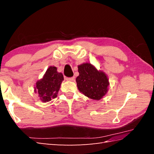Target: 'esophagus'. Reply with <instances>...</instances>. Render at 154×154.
Masks as SVG:
<instances>
[{
    "label": "esophagus",
    "mask_w": 154,
    "mask_h": 154,
    "mask_svg": "<svg viewBox=\"0 0 154 154\" xmlns=\"http://www.w3.org/2000/svg\"><path fill=\"white\" fill-rule=\"evenodd\" d=\"M67 81H75V77H72L67 78Z\"/></svg>",
    "instance_id": "esophagus-1"
}]
</instances>
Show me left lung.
<instances>
[{
	"label": "left lung",
	"instance_id": "8db88e82",
	"mask_svg": "<svg viewBox=\"0 0 154 154\" xmlns=\"http://www.w3.org/2000/svg\"><path fill=\"white\" fill-rule=\"evenodd\" d=\"M78 71L79 75L76 78V82L80 92L91 99H102L109 85L106 75L89 63L78 65Z\"/></svg>",
	"mask_w": 154,
	"mask_h": 154
}]
</instances>
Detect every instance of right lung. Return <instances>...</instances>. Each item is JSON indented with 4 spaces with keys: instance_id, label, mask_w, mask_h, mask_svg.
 Here are the masks:
<instances>
[{
    "instance_id": "add662e5",
    "label": "right lung",
    "mask_w": 154,
    "mask_h": 154,
    "mask_svg": "<svg viewBox=\"0 0 154 154\" xmlns=\"http://www.w3.org/2000/svg\"><path fill=\"white\" fill-rule=\"evenodd\" d=\"M63 81V74L58 73L57 67L50 66L45 72L43 78L35 83L34 91L38 94L42 102H48L51 99L57 97Z\"/></svg>"
}]
</instances>
